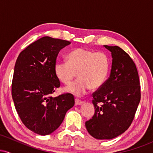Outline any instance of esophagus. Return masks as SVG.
I'll return each instance as SVG.
<instances>
[{
	"label": "esophagus",
	"instance_id": "obj_1",
	"mask_svg": "<svg viewBox=\"0 0 153 153\" xmlns=\"http://www.w3.org/2000/svg\"><path fill=\"white\" fill-rule=\"evenodd\" d=\"M75 105H76V106H78V105L82 104V103H83V101H80V100H79L78 99H75Z\"/></svg>",
	"mask_w": 153,
	"mask_h": 153
}]
</instances>
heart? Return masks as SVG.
Segmentation results:
<instances>
[{
  "label": "heart",
  "instance_id": "1",
  "mask_svg": "<svg viewBox=\"0 0 153 153\" xmlns=\"http://www.w3.org/2000/svg\"><path fill=\"white\" fill-rule=\"evenodd\" d=\"M110 69L108 56L103 52L79 47L68 54V61H57L54 66L57 78L63 84L71 83L76 78H79L65 88V91L76 96H80L88 89H97L106 81Z\"/></svg>",
  "mask_w": 153,
  "mask_h": 153
}]
</instances>
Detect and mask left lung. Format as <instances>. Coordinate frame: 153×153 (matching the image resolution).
I'll return each instance as SVG.
<instances>
[{"label":"left lung","instance_id":"8db88e82","mask_svg":"<svg viewBox=\"0 0 153 153\" xmlns=\"http://www.w3.org/2000/svg\"><path fill=\"white\" fill-rule=\"evenodd\" d=\"M103 46L111 52V70L106 82L92 94L95 113L85 127L94 138L111 140L131 125L141 92L137 70L129 54L118 46Z\"/></svg>","mask_w":153,"mask_h":153}]
</instances>
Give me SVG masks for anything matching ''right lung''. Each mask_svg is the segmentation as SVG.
I'll return each instance as SVG.
<instances>
[{"instance_id":"1","label":"right lung","mask_w":153,"mask_h":153,"mask_svg":"<svg viewBox=\"0 0 153 153\" xmlns=\"http://www.w3.org/2000/svg\"><path fill=\"white\" fill-rule=\"evenodd\" d=\"M70 44L44 36L23 50L16 62L11 86L16 109L23 124L38 134L55 131L75 104L71 94L50 96L60 85L54 71L56 59Z\"/></svg>"}]
</instances>
